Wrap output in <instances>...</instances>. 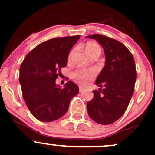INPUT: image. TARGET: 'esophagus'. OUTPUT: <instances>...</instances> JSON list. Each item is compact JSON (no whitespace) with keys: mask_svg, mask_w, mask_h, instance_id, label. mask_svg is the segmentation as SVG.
I'll list each match as a JSON object with an SVG mask.
<instances>
[{"mask_svg":"<svg viewBox=\"0 0 155 155\" xmlns=\"http://www.w3.org/2000/svg\"><path fill=\"white\" fill-rule=\"evenodd\" d=\"M83 91H85V87H79V91L80 92H82Z\"/></svg>","mask_w":155,"mask_h":155,"instance_id":"obj_1","label":"esophagus"}]
</instances>
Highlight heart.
<instances>
[{"mask_svg":"<svg viewBox=\"0 0 155 155\" xmlns=\"http://www.w3.org/2000/svg\"><path fill=\"white\" fill-rule=\"evenodd\" d=\"M85 49L88 55H92L96 53L101 54V48L97 43L94 42H87L85 45ZM71 55V53L69 58ZM96 75V70L94 69H80L76 70L73 73V78L81 84H86L91 80Z\"/></svg>","mask_w":155,"mask_h":155,"instance_id":"heart-1","label":"heart"}]
</instances>
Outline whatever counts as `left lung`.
Segmentation results:
<instances>
[{"label": "left lung", "instance_id": "left-lung-1", "mask_svg": "<svg viewBox=\"0 0 155 155\" xmlns=\"http://www.w3.org/2000/svg\"><path fill=\"white\" fill-rule=\"evenodd\" d=\"M87 38L96 40L104 48L106 64L96 79L99 90L87 104L89 116L101 124H110L125 112L134 91L137 71L134 57L119 41L101 34Z\"/></svg>", "mask_w": 155, "mask_h": 155}]
</instances>
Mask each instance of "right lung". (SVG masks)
I'll use <instances>...</instances> for the list:
<instances>
[{"label":"right lung","mask_w":155,"mask_h":155,"mask_svg":"<svg viewBox=\"0 0 155 155\" xmlns=\"http://www.w3.org/2000/svg\"><path fill=\"white\" fill-rule=\"evenodd\" d=\"M80 36L57 37L40 43L25 58L20 66L19 82L23 98L37 120L51 122L68 110L72 98L79 91L69 81L64 88L55 80L67 66L68 54Z\"/></svg>","instance_id":"obj_1"}]
</instances>
